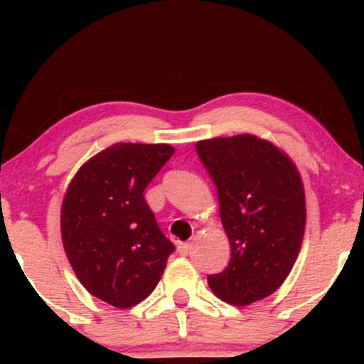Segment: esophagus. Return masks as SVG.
I'll return each mask as SVG.
<instances>
[{
  "mask_svg": "<svg viewBox=\"0 0 364 364\" xmlns=\"http://www.w3.org/2000/svg\"><path fill=\"white\" fill-rule=\"evenodd\" d=\"M192 248H193L192 243H179L178 245V252L181 253V255H188V253H192Z\"/></svg>",
  "mask_w": 364,
  "mask_h": 364,
  "instance_id": "esophagus-1",
  "label": "esophagus"
}]
</instances>
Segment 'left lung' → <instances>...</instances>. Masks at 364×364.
Returning <instances> with one entry per match:
<instances>
[{"label":"left lung","instance_id":"left-lung-1","mask_svg":"<svg viewBox=\"0 0 364 364\" xmlns=\"http://www.w3.org/2000/svg\"><path fill=\"white\" fill-rule=\"evenodd\" d=\"M218 190L230 260L208 284L220 299L247 306L271 296L291 273L303 243L306 204L301 176L285 153L255 135L197 142Z\"/></svg>","mask_w":364,"mask_h":364}]
</instances>
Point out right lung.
Wrapping results in <instances>:
<instances>
[{
	"instance_id": "obj_1",
	"label": "right lung",
	"mask_w": 364,
	"mask_h": 364,
	"mask_svg": "<svg viewBox=\"0 0 364 364\" xmlns=\"http://www.w3.org/2000/svg\"><path fill=\"white\" fill-rule=\"evenodd\" d=\"M172 155L168 144H112L77 171L65 193L61 240L68 262L90 294L116 308L151 294L174 252L144 199Z\"/></svg>"
}]
</instances>
